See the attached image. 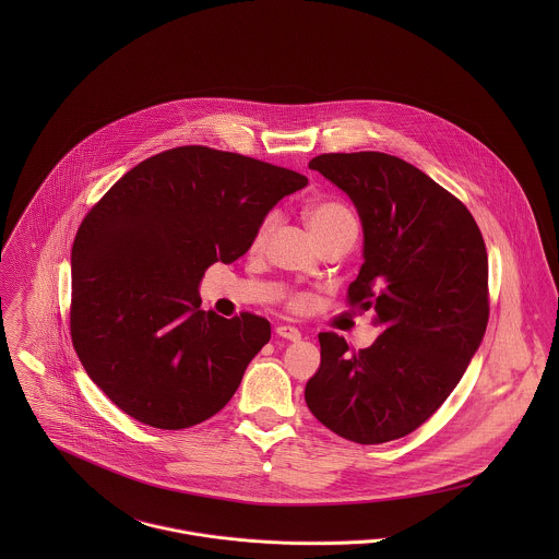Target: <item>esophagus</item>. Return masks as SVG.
Masks as SVG:
<instances>
[{"mask_svg":"<svg viewBox=\"0 0 559 559\" xmlns=\"http://www.w3.org/2000/svg\"><path fill=\"white\" fill-rule=\"evenodd\" d=\"M275 333H277L280 337H284V340H290V342H299V340H301V331H299L297 326H293V324H280V326H275Z\"/></svg>","mask_w":559,"mask_h":559,"instance_id":"esophagus-1","label":"esophagus"}]
</instances>
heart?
Segmentation results:
<instances>
[{"label":"heart","instance_id":"1","mask_svg":"<svg viewBox=\"0 0 559 559\" xmlns=\"http://www.w3.org/2000/svg\"><path fill=\"white\" fill-rule=\"evenodd\" d=\"M273 224H275L273 213L266 215L260 222V226L255 228L253 240H251L253 247H260L266 240L269 233L273 230ZM308 224H310L314 237L319 240L326 239V237H331V235H335L344 228H357V219L350 213V209L342 202H335V200H324V202L310 206L308 209ZM288 306L295 308V310H301V308H306V297L304 295H290Z\"/></svg>","mask_w":559,"mask_h":559}]
</instances>
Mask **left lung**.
Here are the masks:
<instances>
[{"instance_id": "1", "label": "left lung", "mask_w": 559, "mask_h": 559, "mask_svg": "<svg viewBox=\"0 0 559 559\" xmlns=\"http://www.w3.org/2000/svg\"><path fill=\"white\" fill-rule=\"evenodd\" d=\"M310 169L340 187L364 226V264L348 304L383 333L350 348L319 333L306 402L335 435L374 445L419 428L459 385L488 322V258L467 206L406 160L329 153Z\"/></svg>"}]
</instances>
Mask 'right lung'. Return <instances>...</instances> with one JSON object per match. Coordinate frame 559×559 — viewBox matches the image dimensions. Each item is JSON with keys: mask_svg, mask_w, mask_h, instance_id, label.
<instances>
[{"mask_svg": "<svg viewBox=\"0 0 559 559\" xmlns=\"http://www.w3.org/2000/svg\"><path fill=\"white\" fill-rule=\"evenodd\" d=\"M306 185L264 160L178 146L138 163L87 211L71 251V337L118 408L180 430L235 396L271 324L204 312L200 280L240 258L266 213Z\"/></svg>", "mask_w": 559, "mask_h": 559, "instance_id": "right-lung-1", "label": "right lung"}]
</instances>
